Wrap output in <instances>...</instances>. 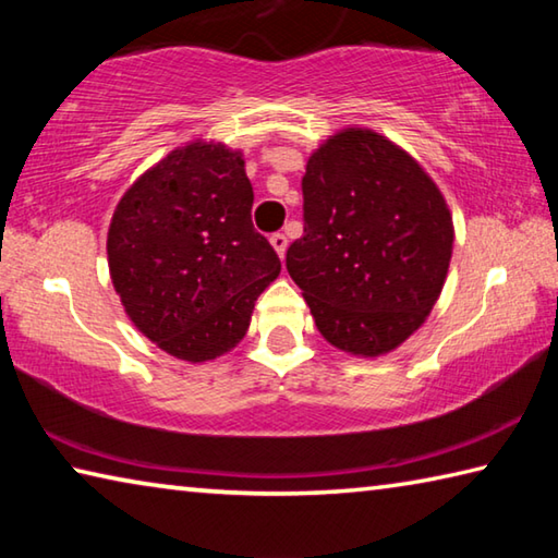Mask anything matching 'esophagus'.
Here are the masks:
<instances>
[{
    "instance_id": "34e87169",
    "label": "esophagus",
    "mask_w": 558,
    "mask_h": 558,
    "mask_svg": "<svg viewBox=\"0 0 558 558\" xmlns=\"http://www.w3.org/2000/svg\"><path fill=\"white\" fill-rule=\"evenodd\" d=\"M270 243H272V248L278 251V256H280V258H286V251H288V235H286V233H272V235H270Z\"/></svg>"
}]
</instances>
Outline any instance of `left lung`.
Segmentation results:
<instances>
[{
	"mask_svg": "<svg viewBox=\"0 0 558 558\" xmlns=\"http://www.w3.org/2000/svg\"><path fill=\"white\" fill-rule=\"evenodd\" d=\"M305 235L288 272L339 352L376 359L426 323L448 278L452 214L413 155L381 132L329 135L302 177Z\"/></svg>",
	"mask_w": 558,
	"mask_h": 558,
	"instance_id": "1",
	"label": "left lung"
}]
</instances>
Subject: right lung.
Returning <instances> with one entry per match:
<instances>
[{
    "mask_svg": "<svg viewBox=\"0 0 558 558\" xmlns=\"http://www.w3.org/2000/svg\"><path fill=\"white\" fill-rule=\"evenodd\" d=\"M245 159L216 140L174 147L122 194L108 268L130 323L189 364L229 354L280 258L253 229Z\"/></svg>",
    "mask_w": 558,
    "mask_h": 558,
    "instance_id": "1",
    "label": "right lung"
}]
</instances>
